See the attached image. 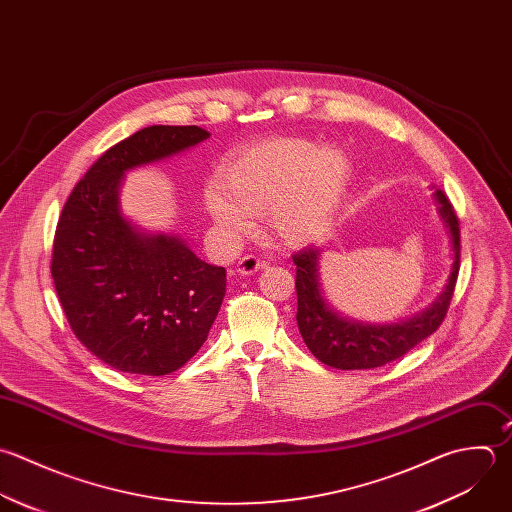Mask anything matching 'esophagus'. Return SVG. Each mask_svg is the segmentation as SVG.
I'll use <instances>...</instances> for the list:
<instances>
[{
  "label": "esophagus",
  "instance_id": "1",
  "mask_svg": "<svg viewBox=\"0 0 512 512\" xmlns=\"http://www.w3.org/2000/svg\"><path fill=\"white\" fill-rule=\"evenodd\" d=\"M235 269H237L239 275H253V273H257L261 269V261H259L257 255H245V257L239 259Z\"/></svg>",
  "mask_w": 512,
  "mask_h": 512
}]
</instances>
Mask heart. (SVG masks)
<instances>
[{
    "label": "heart",
    "instance_id": "1",
    "mask_svg": "<svg viewBox=\"0 0 512 512\" xmlns=\"http://www.w3.org/2000/svg\"><path fill=\"white\" fill-rule=\"evenodd\" d=\"M349 171L339 149L273 139L231 159L221 169V185L205 187L203 205L227 241L245 235L253 217L269 213L271 229L285 243L305 245L333 221Z\"/></svg>",
    "mask_w": 512,
    "mask_h": 512
}]
</instances>
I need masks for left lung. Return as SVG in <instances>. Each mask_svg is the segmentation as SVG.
Listing matches in <instances>:
<instances>
[{"mask_svg":"<svg viewBox=\"0 0 512 512\" xmlns=\"http://www.w3.org/2000/svg\"><path fill=\"white\" fill-rule=\"evenodd\" d=\"M433 197L451 239L453 267L441 295L425 311L411 319L391 325H371L343 317L323 297L319 277L321 249L307 247L293 255L297 265V325L305 345L321 363L343 371L383 367L407 355L441 327L459 275L461 231L459 219L447 195L437 189Z\"/></svg>","mask_w":512,"mask_h":512,"instance_id":"1","label":"left lung"}]
</instances>
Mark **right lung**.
<instances>
[{
  "label": "right lung",
  "mask_w": 512,
  "mask_h": 512,
  "mask_svg": "<svg viewBox=\"0 0 512 512\" xmlns=\"http://www.w3.org/2000/svg\"><path fill=\"white\" fill-rule=\"evenodd\" d=\"M209 133L151 125L107 149L63 205L51 277L75 337L109 367L161 377L207 341L225 297V269L183 239L137 229L121 211L129 169L177 155Z\"/></svg>",
  "instance_id": "obj_1"
}]
</instances>
